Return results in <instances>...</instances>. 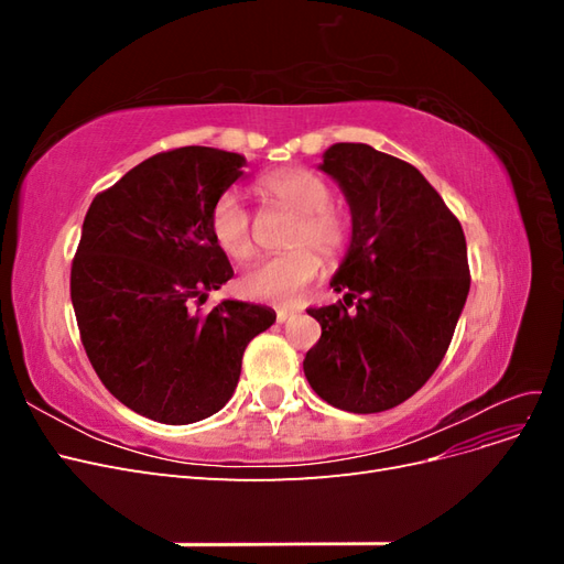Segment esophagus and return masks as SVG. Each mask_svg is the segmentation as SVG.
Masks as SVG:
<instances>
[{
	"label": "esophagus",
	"mask_w": 564,
	"mask_h": 564,
	"mask_svg": "<svg viewBox=\"0 0 564 564\" xmlns=\"http://www.w3.org/2000/svg\"><path fill=\"white\" fill-rule=\"evenodd\" d=\"M296 313H299V311H286V308H282V311H278V322L282 324V322H286V319H292Z\"/></svg>",
	"instance_id": "34e87169"
}]
</instances>
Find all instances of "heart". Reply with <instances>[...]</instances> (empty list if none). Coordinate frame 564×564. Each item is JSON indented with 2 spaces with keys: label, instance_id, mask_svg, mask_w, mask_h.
Here are the masks:
<instances>
[{
  "label": "heart",
  "instance_id": "1",
  "mask_svg": "<svg viewBox=\"0 0 564 564\" xmlns=\"http://www.w3.org/2000/svg\"><path fill=\"white\" fill-rule=\"evenodd\" d=\"M259 193L294 212L286 230L284 247L289 251L272 256L249 270L240 282L242 294L256 301L289 303L308 286L324 261H338L352 237L350 214L332 202V185L313 169L282 166L256 181ZM212 232L218 247L235 261H249L259 251L253 237L251 214L240 195L224 193L212 209Z\"/></svg>",
  "mask_w": 564,
  "mask_h": 564
}]
</instances>
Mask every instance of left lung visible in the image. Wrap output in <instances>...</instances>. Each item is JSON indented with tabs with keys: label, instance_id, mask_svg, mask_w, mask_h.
<instances>
[{
	"label": "left lung",
	"instance_id": "left-lung-1",
	"mask_svg": "<svg viewBox=\"0 0 564 564\" xmlns=\"http://www.w3.org/2000/svg\"><path fill=\"white\" fill-rule=\"evenodd\" d=\"M322 172L346 193L352 240L332 280L344 301L308 308L322 327L303 371L352 414L402 404L445 357L470 289L458 218L416 166L365 143H336Z\"/></svg>",
	"mask_w": 564,
	"mask_h": 564
}]
</instances>
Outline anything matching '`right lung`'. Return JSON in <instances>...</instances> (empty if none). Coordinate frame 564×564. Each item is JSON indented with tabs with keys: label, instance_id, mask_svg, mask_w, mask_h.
<instances>
[{
	"label": "right lung",
	"instance_id": "obj_1",
	"mask_svg": "<svg viewBox=\"0 0 564 564\" xmlns=\"http://www.w3.org/2000/svg\"><path fill=\"white\" fill-rule=\"evenodd\" d=\"M242 166V155L216 148L158 152L84 216L70 270L82 346L104 386L145 419L183 425L216 414L249 340L275 322L242 301L202 311L232 278L212 209Z\"/></svg>",
	"mask_w": 564,
	"mask_h": 564
}]
</instances>
